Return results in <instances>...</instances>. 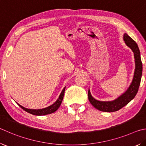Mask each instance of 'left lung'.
Returning <instances> with one entry per match:
<instances>
[{
    "mask_svg": "<svg viewBox=\"0 0 146 146\" xmlns=\"http://www.w3.org/2000/svg\"><path fill=\"white\" fill-rule=\"evenodd\" d=\"M123 38L126 45L130 48L134 53V57L135 59V70L133 79L128 90L118 98L112 102H100L95 100L91 96L89 89L88 98L90 103L96 109L103 112H112L120 110L134 98L139 91L142 73V63L140 58V50L136 42L128 34H124Z\"/></svg>",
    "mask_w": 146,
    "mask_h": 146,
    "instance_id": "left-lung-1",
    "label": "left lung"
}]
</instances>
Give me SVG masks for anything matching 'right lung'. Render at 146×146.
<instances>
[{
    "label": "right lung",
    "mask_w": 146,
    "mask_h": 146,
    "mask_svg": "<svg viewBox=\"0 0 146 146\" xmlns=\"http://www.w3.org/2000/svg\"><path fill=\"white\" fill-rule=\"evenodd\" d=\"M64 91H65V87L60 93V96L59 97L58 100L55 102L54 104L49 106L48 107L43 108V109H38V110H33V109H28V108H24L22 106H21L20 105L18 104L20 107L22 108L23 110H24L26 112L28 113H30L31 114L35 115H46V114H50V113H54L56 111L58 108H59L60 104H61L62 101L63 100V97H64Z\"/></svg>",
    "instance_id": "obj_1"
}]
</instances>
